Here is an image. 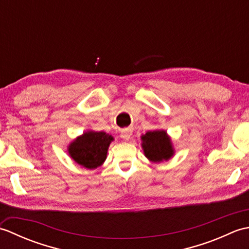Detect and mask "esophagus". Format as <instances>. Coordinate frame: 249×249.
Segmentation results:
<instances>
[{
    "instance_id": "34e87169",
    "label": "esophagus",
    "mask_w": 249,
    "mask_h": 249,
    "mask_svg": "<svg viewBox=\"0 0 249 249\" xmlns=\"http://www.w3.org/2000/svg\"><path fill=\"white\" fill-rule=\"evenodd\" d=\"M131 136V130L130 129H125L121 133V138H123L124 140H129Z\"/></svg>"
}]
</instances>
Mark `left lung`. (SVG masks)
Here are the masks:
<instances>
[{
    "instance_id": "left-lung-1",
    "label": "left lung",
    "mask_w": 249,
    "mask_h": 249,
    "mask_svg": "<svg viewBox=\"0 0 249 249\" xmlns=\"http://www.w3.org/2000/svg\"><path fill=\"white\" fill-rule=\"evenodd\" d=\"M142 149L147 160L154 162L168 160L173 156L174 150L170 137L166 130L156 129L142 135Z\"/></svg>"
}]
</instances>
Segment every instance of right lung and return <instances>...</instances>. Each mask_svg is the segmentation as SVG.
Listing matches in <instances>:
<instances>
[{
	"instance_id": "right-lung-1",
	"label": "right lung",
	"mask_w": 249,
	"mask_h": 249,
	"mask_svg": "<svg viewBox=\"0 0 249 249\" xmlns=\"http://www.w3.org/2000/svg\"><path fill=\"white\" fill-rule=\"evenodd\" d=\"M113 137L104 131L88 130L68 146V154L78 165L87 169H96L107 158L108 147Z\"/></svg>"
}]
</instances>
